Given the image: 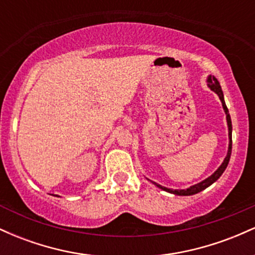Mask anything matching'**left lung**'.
<instances>
[{"mask_svg":"<svg viewBox=\"0 0 255 255\" xmlns=\"http://www.w3.org/2000/svg\"><path fill=\"white\" fill-rule=\"evenodd\" d=\"M207 86L211 89L213 92L217 93V96L221 99L222 102V105H223V109H224V113L225 115H227V124H228V135H229V147H228V153L227 156H225L223 163H222L221 165H219V168L216 170L211 176H209L207 178H205L204 181H201V182H199L197 184H193V186L189 187V188H186V189H171V188H166V187H163L160 186V184H158L156 182H153V181H151L152 183L154 184V186H157L158 188L163 189V191L168 192V193H171V194H175V195H193V194H197V193L204 191V189H206L207 187L211 186L213 182H216V181L218 180L219 177L222 176V174H223L225 169H227L228 166V163H229L230 160V156H231V146H233V140H231V133H233V127H231V119H230V115H229V110H228L227 105H225V101H224V95H223V91H222V87L221 85H219L218 80L216 79L213 75H209V78H207ZM148 180V178H147Z\"/></svg>","mask_w":255,"mask_h":255,"instance_id":"1","label":"left lung"}]
</instances>
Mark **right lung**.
<instances>
[{"instance_id":"add662e5","label":"right lung","mask_w":255,"mask_h":255,"mask_svg":"<svg viewBox=\"0 0 255 255\" xmlns=\"http://www.w3.org/2000/svg\"><path fill=\"white\" fill-rule=\"evenodd\" d=\"M56 197H57V195H56Z\"/></svg>"}]
</instances>
